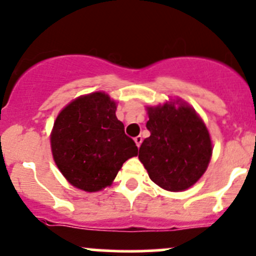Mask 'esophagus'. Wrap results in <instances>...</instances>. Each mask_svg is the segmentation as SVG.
Listing matches in <instances>:
<instances>
[{"instance_id":"esophagus-1","label":"esophagus","mask_w":256,"mask_h":256,"mask_svg":"<svg viewBox=\"0 0 256 256\" xmlns=\"http://www.w3.org/2000/svg\"><path fill=\"white\" fill-rule=\"evenodd\" d=\"M135 142H136V146H137V147L141 146V144H142V136H137V137H135Z\"/></svg>"}]
</instances>
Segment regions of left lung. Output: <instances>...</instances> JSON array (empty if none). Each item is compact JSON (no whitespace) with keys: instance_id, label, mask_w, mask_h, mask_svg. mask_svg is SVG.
Masks as SVG:
<instances>
[{"instance_id":"8db88e82","label":"left lung","mask_w":256,"mask_h":256,"mask_svg":"<svg viewBox=\"0 0 256 256\" xmlns=\"http://www.w3.org/2000/svg\"><path fill=\"white\" fill-rule=\"evenodd\" d=\"M150 136L144 140L138 158L153 182L168 192L192 186L208 166L212 142L195 110L180 100L147 106Z\"/></svg>"}]
</instances>
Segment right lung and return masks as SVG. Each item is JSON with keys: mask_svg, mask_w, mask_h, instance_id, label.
I'll return each mask as SVG.
<instances>
[{"mask_svg": "<svg viewBox=\"0 0 256 256\" xmlns=\"http://www.w3.org/2000/svg\"><path fill=\"white\" fill-rule=\"evenodd\" d=\"M116 103L104 92L78 96L60 112L50 141L67 182L88 192L109 186L122 164L138 152L118 120Z\"/></svg>", "mask_w": 256, "mask_h": 256, "instance_id": "add662e5", "label": "right lung"}]
</instances>
